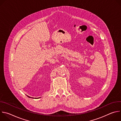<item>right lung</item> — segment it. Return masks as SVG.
I'll list each match as a JSON object with an SVG mask.
<instances>
[{"mask_svg": "<svg viewBox=\"0 0 121 121\" xmlns=\"http://www.w3.org/2000/svg\"><path fill=\"white\" fill-rule=\"evenodd\" d=\"M29 98H31V97H30V96H27ZM34 99H37V98H35Z\"/></svg>", "mask_w": 121, "mask_h": 121, "instance_id": "add662e5", "label": "right lung"}]
</instances>
